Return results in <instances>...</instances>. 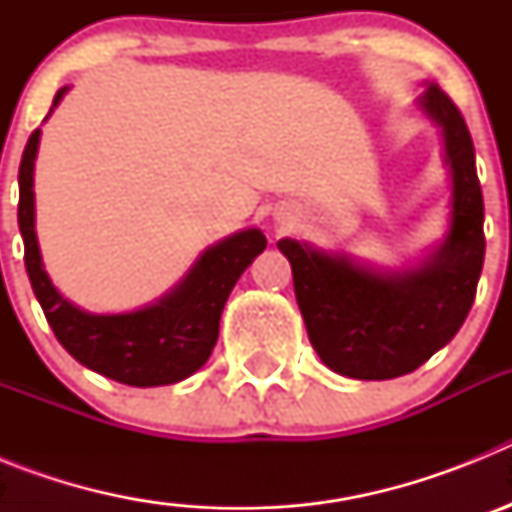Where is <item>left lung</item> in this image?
<instances>
[{
  "instance_id": "left-lung-1",
  "label": "left lung",
  "mask_w": 512,
  "mask_h": 512,
  "mask_svg": "<svg viewBox=\"0 0 512 512\" xmlns=\"http://www.w3.org/2000/svg\"><path fill=\"white\" fill-rule=\"evenodd\" d=\"M415 107L441 130L451 176L449 233L420 264L379 269L307 241L277 243L292 264L295 297L312 348L351 379H395L415 372L459 333L485 264V205L467 122L438 84Z\"/></svg>"
}]
</instances>
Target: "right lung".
<instances>
[{
	"mask_svg": "<svg viewBox=\"0 0 512 512\" xmlns=\"http://www.w3.org/2000/svg\"><path fill=\"white\" fill-rule=\"evenodd\" d=\"M69 87L58 89L51 112ZM40 128L27 140L20 161V223L25 269L48 325L79 364L130 387H161L194 374L210 359L220 315L235 282L266 248L259 228L238 230L200 253L171 292L133 312L97 315L69 302L51 282L35 233V156Z\"/></svg>",
	"mask_w": 512,
	"mask_h": 512,
	"instance_id": "add662e5",
	"label": "right lung"
}]
</instances>
